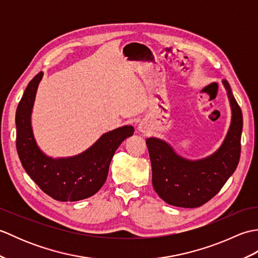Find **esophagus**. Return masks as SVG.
I'll use <instances>...</instances> for the list:
<instances>
[{"label": "esophagus", "mask_w": 258, "mask_h": 258, "mask_svg": "<svg viewBox=\"0 0 258 258\" xmlns=\"http://www.w3.org/2000/svg\"><path fill=\"white\" fill-rule=\"evenodd\" d=\"M149 130H150L149 126H147V124L145 122H141L139 124V131H140V132L147 133V132H149Z\"/></svg>", "instance_id": "esophagus-1"}]
</instances>
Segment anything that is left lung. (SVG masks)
I'll use <instances>...</instances> for the list:
<instances>
[{"label": "left lung", "mask_w": 258, "mask_h": 258, "mask_svg": "<svg viewBox=\"0 0 258 258\" xmlns=\"http://www.w3.org/2000/svg\"><path fill=\"white\" fill-rule=\"evenodd\" d=\"M226 87L232 107V123L222 146L204 160L188 161L178 156L165 142L146 140L152 164V183L167 204L194 208L212 200L236 169L240 156L243 115L228 82Z\"/></svg>", "instance_id": "1"}]
</instances>
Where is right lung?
Returning a JSON list of instances; mask_svg holds the SVG:
<instances>
[{"instance_id": "obj_1", "label": "right lung", "mask_w": 258, "mask_h": 258, "mask_svg": "<svg viewBox=\"0 0 258 258\" xmlns=\"http://www.w3.org/2000/svg\"><path fill=\"white\" fill-rule=\"evenodd\" d=\"M42 76L40 72L32 79L16 109V150L21 163L38 187L52 199L59 202L87 199L105 183L115 151L133 135L134 127L126 125L103 134L78 156L57 160L47 157L37 147L31 127V112Z\"/></svg>"}]
</instances>
